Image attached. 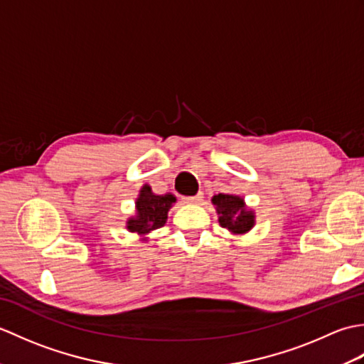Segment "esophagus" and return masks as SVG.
<instances>
[{"label": "esophagus", "instance_id": "34e87169", "mask_svg": "<svg viewBox=\"0 0 364 364\" xmlns=\"http://www.w3.org/2000/svg\"><path fill=\"white\" fill-rule=\"evenodd\" d=\"M202 198H203V194H197L194 197H184L183 200L186 203H198V202H202Z\"/></svg>", "mask_w": 364, "mask_h": 364}]
</instances>
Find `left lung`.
Wrapping results in <instances>:
<instances>
[{"label":"left lung","mask_w":364,"mask_h":364,"mask_svg":"<svg viewBox=\"0 0 364 364\" xmlns=\"http://www.w3.org/2000/svg\"><path fill=\"white\" fill-rule=\"evenodd\" d=\"M211 202L218 210L220 227L230 233L244 235L253 228L255 213L245 206L244 198L233 194H218Z\"/></svg>","instance_id":"left-lung-1"}]
</instances>
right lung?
<instances>
[{"mask_svg": "<svg viewBox=\"0 0 364 364\" xmlns=\"http://www.w3.org/2000/svg\"><path fill=\"white\" fill-rule=\"evenodd\" d=\"M175 202V196H156L149 184H145L139 191V197L136 200V215L128 219L127 230L145 237L150 231L164 227V223L167 222V213Z\"/></svg>", "mask_w": 364, "mask_h": 364, "instance_id": "1", "label": "right lung"}]
</instances>
